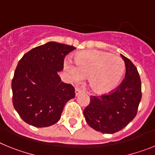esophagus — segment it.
I'll use <instances>...</instances> for the list:
<instances>
[{
	"instance_id": "1",
	"label": "esophagus",
	"mask_w": 155,
	"mask_h": 155,
	"mask_svg": "<svg viewBox=\"0 0 155 155\" xmlns=\"http://www.w3.org/2000/svg\"><path fill=\"white\" fill-rule=\"evenodd\" d=\"M82 92H83V91H82V90L80 89V88H79V87H75V95L77 96L78 94H81Z\"/></svg>"
}]
</instances>
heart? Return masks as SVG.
Instances as JSON below:
<instances>
[{"mask_svg": "<svg viewBox=\"0 0 155 155\" xmlns=\"http://www.w3.org/2000/svg\"><path fill=\"white\" fill-rule=\"evenodd\" d=\"M64 62V68L73 82H80L88 75V84L94 93L106 94L115 89L125 70L124 61L108 52L89 50L78 53Z\"/></svg>", "mask_w": 155, "mask_h": 155, "instance_id": "1", "label": "heart"}]
</instances>
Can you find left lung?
<instances>
[{
	"instance_id": "left-lung-1",
	"label": "left lung",
	"mask_w": 155,
	"mask_h": 155,
	"mask_svg": "<svg viewBox=\"0 0 155 155\" xmlns=\"http://www.w3.org/2000/svg\"><path fill=\"white\" fill-rule=\"evenodd\" d=\"M125 63L124 80L117 87L101 96L91 95L84 110L86 121L92 128L102 133L119 132L137 114L141 101V80L134 64L121 55Z\"/></svg>"
}]
</instances>
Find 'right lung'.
I'll list each match as a JSON object with an SVG mask.
<instances>
[{"label": "right lung", "instance_id": "obj_1", "mask_svg": "<svg viewBox=\"0 0 155 155\" xmlns=\"http://www.w3.org/2000/svg\"><path fill=\"white\" fill-rule=\"evenodd\" d=\"M75 48L49 41L23 56L12 81V103L20 117L30 125L44 128L56 124L75 88L58 75L66 55Z\"/></svg>", "mask_w": 155, "mask_h": 155}]
</instances>
